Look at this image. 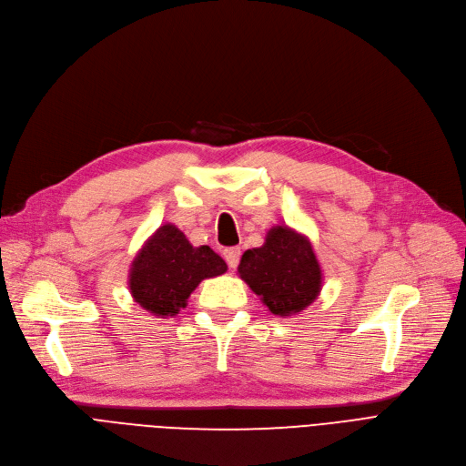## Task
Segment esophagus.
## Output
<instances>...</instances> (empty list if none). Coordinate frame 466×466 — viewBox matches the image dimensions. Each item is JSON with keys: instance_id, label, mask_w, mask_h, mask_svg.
Here are the masks:
<instances>
[{"instance_id": "obj_1", "label": "esophagus", "mask_w": 466, "mask_h": 466, "mask_svg": "<svg viewBox=\"0 0 466 466\" xmlns=\"http://www.w3.org/2000/svg\"><path fill=\"white\" fill-rule=\"evenodd\" d=\"M223 258H226V262L231 269H235L238 266V258H240V248L238 247H231L223 250Z\"/></svg>"}]
</instances>
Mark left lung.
<instances>
[{"instance_id": "left-lung-1", "label": "left lung", "mask_w": 466, "mask_h": 466, "mask_svg": "<svg viewBox=\"0 0 466 466\" xmlns=\"http://www.w3.org/2000/svg\"><path fill=\"white\" fill-rule=\"evenodd\" d=\"M238 275L273 315H292L321 290V268L309 240L289 228L269 229L264 247L247 250Z\"/></svg>"}]
</instances>
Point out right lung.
Returning <instances> with one entry per match:
<instances>
[{"label": "right lung", "mask_w": 466, "mask_h": 466, "mask_svg": "<svg viewBox=\"0 0 466 466\" xmlns=\"http://www.w3.org/2000/svg\"><path fill=\"white\" fill-rule=\"evenodd\" d=\"M228 266L210 248H195L185 235L166 223L147 240L129 271L136 302L155 315H176L202 279L226 273Z\"/></svg>", "instance_id": "1"}]
</instances>
